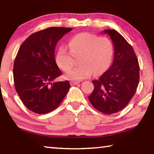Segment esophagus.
I'll return each mask as SVG.
<instances>
[{"instance_id":"obj_1","label":"esophagus","mask_w":154,"mask_h":154,"mask_svg":"<svg viewBox=\"0 0 154 154\" xmlns=\"http://www.w3.org/2000/svg\"><path fill=\"white\" fill-rule=\"evenodd\" d=\"M79 83H80L79 81H71V85H76Z\"/></svg>"}]
</instances>
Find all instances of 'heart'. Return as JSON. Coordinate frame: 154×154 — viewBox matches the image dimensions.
<instances>
[{
  "instance_id": "1",
  "label": "heart",
  "mask_w": 154,
  "mask_h": 154,
  "mask_svg": "<svg viewBox=\"0 0 154 154\" xmlns=\"http://www.w3.org/2000/svg\"><path fill=\"white\" fill-rule=\"evenodd\" d=\"M69 51L60 48L56 56V61L64 71H69L78 58L80 64L68 72L65 77L69 79H83L89 77L93 72L98 75L109 69L113 58V44L105 36H98L88 32L79 33L70 39Z\"/></svg>"
}]
</instances>
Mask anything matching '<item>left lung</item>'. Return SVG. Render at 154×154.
<instances>
[{
    "instance_id": "1",
    "label": "left lung",
    "mask_w": 154,
    "mask_h": 154,
    "mask_svg": "<svg viewBox=\"0 0 154 154\" xmlns=\"http://www.w3.org/2000/svg\"><path fill=\"white\" fill-rule=\"evenodd\" d=\"M114 47L111 66L97 80L88 96L96 109L105 114L121 111L131 100L139 83V64L132 47L116 30H105Z\"/></svg>"
}]
</instances>
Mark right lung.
Here are the masks:
<instances>
[{
  "mask_svg": "<svg viewBox=\"0 0 154 154\" xmlns=\"http://www.w3.org/2000/svg\"><path fill=\"white\" fill-rule=\"evenodd\" d=\"M71 28L50 27L30 35L22 44L14 65L15 88L29 110L45 114L58 107L69 91V81L52 82L62 75L54 51Z\"/></svg>",
  "mask_w": 154,
  "mask_h": 154,
  "instance_id": "right-lung-1",
  "label": "right lung"
}]
</instances>
